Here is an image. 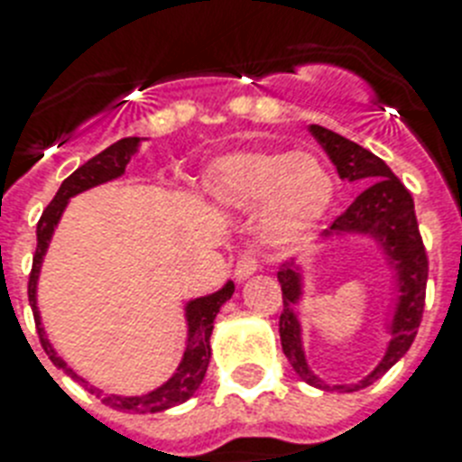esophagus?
<instances>
[{
	"instance_id": "1",
	"label": "esophagus",
	"mask_w": 462,
	"mask_h": 462,
	"mask_svg": "<svg viewBox=\"0 0 462 462\" xmlns=\"http://www.w3.org/2000/svg\"><path fill=\"white\" fill-rule=\"evenodd\" d=\"M255 267H258V255H255V251L244 249L242 254H239L237 263H235V277H237L239 282H244V279L251 277V274L255 273Z\"/></svg>"
}]
</instances>
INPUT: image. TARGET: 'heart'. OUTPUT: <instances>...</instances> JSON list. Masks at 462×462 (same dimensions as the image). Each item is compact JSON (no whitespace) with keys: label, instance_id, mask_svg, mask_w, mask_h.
Segmentation results:
<instances>
[{"label":"heart","instance_id":"b5f03b06","mask_svg":"<svg viewBox=\"0 0 462 462\" xmlns=\"http://www.w3.org/2000/svg\"><path fill=\"white\" fill-rule=\"evenodd\" d=\"M204 188L232 207L258 201V232L270 246H293L315 230L333 199L328 171L310 154L237 152L218 159L204 176Z\"/></svg>","mask_w":462,"mask_h":462}]
</instances>
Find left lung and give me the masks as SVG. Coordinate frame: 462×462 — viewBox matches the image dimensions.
Segmentation results:
<instances>
[{
	"mask_svg": "<svg viewBox=\"0 0 462 462\" xmlns=\"http://www.w3.org/2000/svg\"><path fill=\"white\" fill-rule=\"evenodd\" d=\"M312 135L327 150L331 162L338 169V176L345 180H362L371 183L362 195L352 201L347 211H343L333 220L331 230H356L369 232L378 237L385 246L390 261L394 263L399 279V303L397 315L393 321V340L387 345V352L383 362L356 385H333V390H362L375 383L385 371H390L402 356L409 352L411 343L416 338L418 327L422 319V308H425V286H428V251L422 244L420 230H418L416 208H413V197L404 183L393 173V169L375 157L366 147L347 141L336 131H328L319 124L310 126ZM279 284H282V300L284 310L279 315V338H282V350L296 374L310 385L328 390V385L317 378L308 369L303 355V343H300V324H298L293 308L298 296H300V274L293 265L284 263L277 273Z\"/></svg>",
	"mask_w": 462,
	"mask_h": 462,
	"instance_id": "8db88e82",
	"label": "left lung"
}]
</instances>
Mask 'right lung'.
Returning <instances> with one entry per match:
<instances>
[{
  "label": "right lung",
  "instance_id": "right-lung-1",
  "mask_svg": "<svg viewBox=\"0 0 462 462\" xmlns=\"http://www.w3.org/2000/svg\"><path fill=\"white\" fill-rule=\"evenodd\" d=\"M135 145H138V138H122L115 145L106 147L103 152L96 154L81 164L72 176H68L63 180V185L58 188L56 197L51 199V204L44 208L40 223H37V249H34L32 258V270H30V282H27V298H30V305H32L34 324H37V333H40V343L44 347V352L49 355L58 369L68 371L72 378H79L77 374L68 369V364L60 359V356L53 352L51 343L46 340V333L42 328L40 312H37V277H40L42 258L46 254V246H49V239L53 235V227L60 220V213H63L65 204H68L69 197L79 195L84 189L93 188V185L106 183L112 178L122 176L126 164H129L131 154L135 152ZM235 293V284L227 282L220 291L211 293V296L197 298L188 305V327H189V338L188 347H185L183 362L178 366V371L173 374V378H169V383H164L162 387H157L154 393L143 394V397H115V394H100L98 390H93L100 397V402L110 409L117 411H134V413H157V411L171 409V406L183 404L188 402L192 394L197 393V387L204 381V374L208 369V359H211V331H213V319L218 315L220 305L225 300H230V296Z\"/></svg>",
  "mask_w": 462,
  "mask_h": 462
}]
</instances>
